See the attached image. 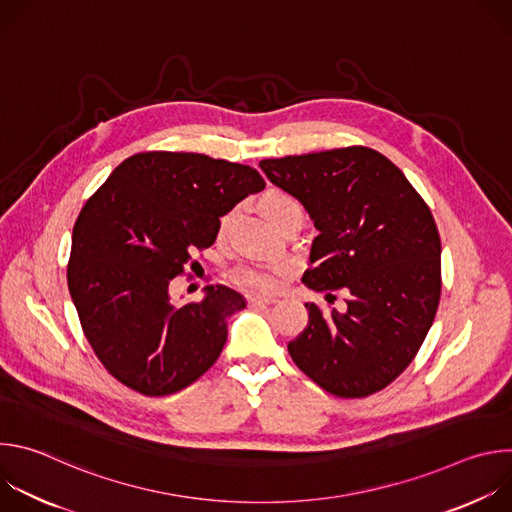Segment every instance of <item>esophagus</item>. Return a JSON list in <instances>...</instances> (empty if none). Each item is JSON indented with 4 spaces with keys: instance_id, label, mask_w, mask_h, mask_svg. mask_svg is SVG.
<instances>
[{
    "instance_id": "34e87169",
    "label": "esophagus",
    "mask_w": 512,
    "mask_h": 512,
    "mask_svg": "<svg viewBox=\"0 0 512 512\" xmlns=\"http://www.w3.org/2000/svg\"><path fill=\"white\" fill-rule=\"evenodd\" d=\"M247 302H249L251 306L259 308V306H269V304H273L275 298H271V296H249Z\"/></svg>"
}]
</instances>
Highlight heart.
I'll return each mask as SVG.
<instances>
[{
  "label": "heart",
  "instance_id": "1",
  "mask_svg": "<svg viewBox=\"0 0 512 512\" xmlns=\"http://www.w3.org/2000/svg\"><path fill=\"white\" fill-rule=\"evenodd\" d=\"M259 210L261 214L271 223V227H275L281 218L291 212V210H302L300 202L277 188H271L267 192L261 194L259 198ZM233 221V210L225 212L218 221V233H225L229 229ZM281 275H283V267L281 265H245L237 271V279L251 287V289H259V291H271L277 289L281 283Z\"/></svg>",
  "mask_w": 512,
  "mask_h": 512
}]
</instances>
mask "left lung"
Returning <instances> with one entry per match:
<instances>
[{"label":"left lung","mask_w":512,"mask_h":512,"mask_svg":"<svg viewBox=\"0 0 512 512\" xmlns=\"http://www.w3.org/2000/svg\"><path fill=\"white\" fill-rule=\"evenodd\" d=\"M259 168L318 229L302 281L328 304L336 289L346 296L342 312L306 304L291 358L336 397L385 389L415 358L440 304L442 243L429 206L391 160L362 145Z\"/></svg>","instance_id":"left-lung-1"}]
</instances>
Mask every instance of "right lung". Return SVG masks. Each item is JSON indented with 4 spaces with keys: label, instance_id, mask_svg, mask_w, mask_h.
Instances as JSON below:
<instances>
[{
    "label": "right lung",
    "instance_id": "right-lung-1",
    "mask_svg": "<svg viewBox=\"0 0 512 512\" xmlns=\"http://www.w3.org/2000/svg\"><path fill=\"white\" fill-rule=\"evenodd\" d=\"M265 188L251 166L204 154L143 152L121 162L87 200L66 269L70 298L103 367L150 397L202 377L227 342L245 298L208 285L202 302L174 306L170 281L208 249L218 221Z\"/></svg>",
    "mask_w": 512,
    "mask_h": 512
}]
</instances>
